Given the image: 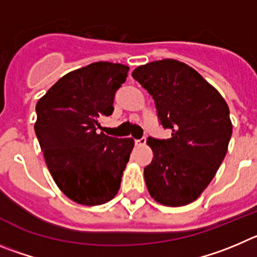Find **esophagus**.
<instances>
[{
  "label": "esophagus",
  "mask_w": 257,
  "mask_h": 257,
  "mask_svg": "<svg viewBox=\"0 0 257 257\" xmlns=\"http://www.w3.org/2000/svg\"><path fill=\"white\" fill-rule=\"evenodd\" d=\"M134 143H136V146H145L146 145V137L140 138V140H136L134 141Z\"/></svg>",
  "instance_id": "obj_1"
}]
</instances>
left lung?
Listing matches in <instances>:
<instances>
[{
  "mask_svg": "<svg viewBox=\"0 0 257 257\" xmlns=\"http://www.w3.org/2000/svg\"><path fill=\"white\" fill-rule=\"evenodd\" d=\"M155 101L168 140L149 137L152 161L145 168L150 195L166 206L195 201L218 172L232 137L229 107L200 74L177 60L138 66L132 73Z\"/></svg>",
  "mask_w": 257,
  "mask_h": 257,
  "instance_id": "1",
  "label": "left lung"
}]
</instances>
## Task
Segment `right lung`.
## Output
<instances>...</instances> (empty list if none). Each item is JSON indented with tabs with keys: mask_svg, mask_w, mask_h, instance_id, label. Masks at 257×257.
I'll return each mask as SVG.
<instances>
[{
	"mask_svg": "<svg viewBox=\"0 0 257 257\" xmlns=\"http://www.w3.org/2000/svg\"><path fill=\"white\" fill-rule=\"evenodd\" d=\"M129 68L93 62L66 74L37 102L34 131L51 175L70 200L94 206L120 188L134 141L108 137L100 120L114 111Z\"/></svg>",
	"mask_w": 257,
	"mask_h": 257,
	"instance_id": "right-lung-1",
	"label": "right lung"
}]
</instances>
